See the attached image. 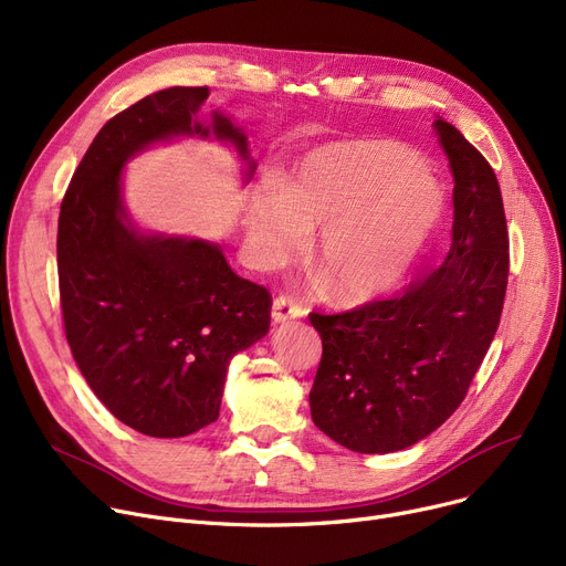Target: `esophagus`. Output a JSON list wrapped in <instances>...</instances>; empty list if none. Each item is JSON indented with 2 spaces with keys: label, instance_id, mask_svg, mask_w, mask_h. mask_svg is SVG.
Returning a JSON list of instances; mask_svg holds the SVG:
<instances>
[{
  "label": "esophagus",
  "instance_id": "34e87169",
  "mask_svg": "<svg viewBox=\"0 0 566 566\" xmlns=\"http://www.w3.org/2000/svg\"><path fill=\"white\" fill-rule=\"evenodd\" d=\"M305 314H307V310L298 301L291 298V295L282 293V295H277L275 303H273V321L275 323H284L289 318H301Z\"/></svg>",
  "mask_w": 566,
  "mask_h": 566
}]
</instances>
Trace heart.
I'll list each match as a JSON object with an SVG mask.
<instances>
[{
  "label": "heart",
  "instance_id": "b5f03b06",
  "mask_svg": "<svg viewBox=\"0 0 566 566\" xmlns=\"http://www.w3.org/2000/svg\"><path fill=\"white\" fill-rule=\"evenodd\" d=\"M440 192L420 156L382 139L335 142L312 151L291 181L252 197L256 259L282 265L318 227L312 261L344 301L395 286L440 216Z\"/></svg>",
  "mask_w": 566,
  "mask_h": 566
}]
</instances>
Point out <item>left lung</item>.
I'll return each mask as SVG.
<instances>
[{
	"label": "left lung",
	"instance_id": "left-lung-1",
	"mask_svg": "<svg viewBox=\"0 0 566 566\" xmlns=\"http://www.w3.org/2000/svg\"><path fill=\"white\" fill-rule=\"evenodd\" d=\"M433 128L454 174L448 259L395 298L310 314L323 342L312 420L360 454L406 450L461 406L507 291L510 233L495 171L444 118Z\"/></svg>",
	"mask_w": 566,
	"mask_h": 566
}]
</instances>
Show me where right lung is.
Returning <instances> with one entry per match:
<instances>
[{"label": "right lung", "mask_w": 566, "mask_h": 566, "mask_svg": "<svg viewBox=\"0 0 566 566\" xmlns=\"http://www.w3.org/2000/svg\"><path fill=\"white\" fill-rule=\"evenodd\" d=\"M208 96V86H171L112 116L59 211V301L73 358L116 420L154 438L216 422L229 360L271 328L273 295L238 277L220 245L146 238L126 222L122 167L139 148L213 133L250 160L245 133L224 114L197 122Z\"/></svg>", "instance_id": "add662e5"}]
</instances>
